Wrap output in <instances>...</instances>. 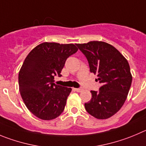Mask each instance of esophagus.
<instances>
[{
	"mask_svg": "<svg viewBox=\"0 0 146 146\" xmlns=\"http://www.w3.org/2000/svg\"><path fill=\"white\" fill-rule=\"evenodd\" d=\"M75 91L77 92H82L83 89L81 88H75Z\"/></svg>",
	"mask_w": 146,
	"mask_h": 146,
	"instance_id": "obj_1",
	"label": "esophagus"
}]
</instances>
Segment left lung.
I'll list each match as a JSON object with an SVG mask.
<instances>
[{
	"label": "left lung",
	"mask_w": 146,
	"mask_h": 146,
	"mask_svg": "<svg viewBox=\"0 0 146 146\" xmlns=\"http://www.w3.org/2000/svg\"><path fill=\"white\" fill-rule=\"evenodd\" d=\"M85 55L90 72L97 74L102 84L99 91H91L92 99L85 103L86 110L97 119H107L116 114L125 103L132 84L130 65L111 44L93 41L76 44Z\"/></svg>",
	"instance_id": "1"
}]
</instances>
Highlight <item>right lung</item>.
<instances>
[{
  "mask_svg": "<svg viewBox=\"0 0 146 146\" xmlns=\"http://www.w3.org/2000/svg\"><path fill=\"white\" fill-rule=\"evenodd\" d=\"M78 48L73 44L44 42L29 53L19 73V85L24 104L44 120L58 117L65 109L71 88L56 85L65 61Z\"/></svg>",
  "mask_w": 146,
  "mask_h": 146,
  "instance_id": "add662e5",
  "label": "right lung"
}]
</instances>
